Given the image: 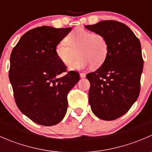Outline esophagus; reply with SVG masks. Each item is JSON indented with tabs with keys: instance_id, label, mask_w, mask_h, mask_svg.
<instances>
[{
	"instance_id": "34e87169",
	"label": "esophagus",
	"mask_w": 152,
	"mask_h": 152,
	"mask_svg": "<svg viewBox=\"0 0 152 152\" xmlns=\"http://www.w3.org/2000/svg\"><path fill=\"white\" fill-rule=\"evenodd\" d=\"M86 77V74L85 73H80V78H82V79H83V78H85Z\"/></svg>"
}]
</instances>
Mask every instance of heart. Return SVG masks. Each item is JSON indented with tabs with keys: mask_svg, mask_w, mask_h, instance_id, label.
Returning <instances> with one entry per match:
<instances>
[{
	"mask_svg": "<svg viewBox=\"0 0 152 152\" xmlns=\"http://www.w3.org/2000/svg\"><path fill=\"white\" fill-rule=\"evenodd\" d=\"M58 59L65 65H70L71 70H81L93 65L101 67L105 62L109 53V44L104 35L82 28L70 32L65 41H60L55 48Z\"/></svg>",
	"mask_w": 152,
	"mask_h": 152,
	"instance_id": "heart-1",
	"label": "heart"
}]
</instances>
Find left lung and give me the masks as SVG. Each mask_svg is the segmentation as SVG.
<instances>
[{
	"label": "left lung",
	"instance_id": "left-lung-1",
	"mask_svg": "<svg viewBox=\"0 0 152 152\" xmlns=\"http://www.w3.org/2000/svg\"><path fill=\"white\" fill-rule=\"evenodd\" d=\"M85 27L104 35L109 44L104 63L86 76L90 82L89 104L96 117L115 120L128 112L140 93L143 67L140 40L126 25L115 20Z\"/></svg>",
	"mask_w": 152,
	"mask_h": 152
}]
</instances>
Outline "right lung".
Segmentation results:
<instances>
[{"label":"right lung","instance_id":"1","mask_svg":"<svg viewBox=\"0 0 152 152\" xmlns=\"http://www.w3.org/2000/svg\"><path fill=\"white\" fill-rule=\"evenodd\" d=\"M71 27H38L24 34L10 56V81L15 102L23 114L43 126L59 124L67 113V96L79 81L77 72L59 78L67 67L55 48Z\"/></svg>","mask_w":152,"mask_h":152}]
</instances>
